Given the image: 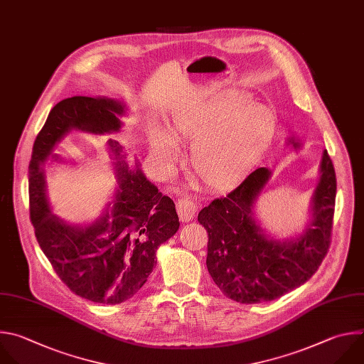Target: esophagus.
<instances>
[{"instance_id":"obj_1","label":"esophagus","mask_w":364,"mask_h":364,"mask_svg":"<svg viewBox=\"0 0 364 364\" xmlns=\"http://www.w3.org/2000/svg\"><path fill=\"white\" fill-rule=\"evenodd\" d=\"M176 209H178V215H179V220L182 223H189L193 220L195 213L198 212V206L196 202L192 200L188 196H182L181 199H178L176 202Z\"/></svg>"}]
</instances>
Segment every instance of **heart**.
<instances>
[{
	"mask_svg": "<svg viewBox=\"0 0 364 364\" xmlns=\"http://www.w3.org/2000/svg\"><path fill=\"white\" fill-rule=\"evenodd\" d=\"M275 130L271 112L247 95L232 99H199L178 107L169 119V133L152 126L149 139L165 172L181 158L174 141H189L191 164L213 189L237 183L259 159Z\"/></svg>",
	"mask_w": 364,
	"mask_h": 364,
	"instance_id": "1",
	"label": "heart"
}]
</instances>
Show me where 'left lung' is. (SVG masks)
Wrapping results in <instances>:
<instances>
[{"label":"left lung","instance_id":"1","mask_svg":"<svg viewBox=\"0 0 364 364\" xmlns=\"http://www.w3.org/2000/svg\"><path fill=\"white\" fill-rule=\"evenodd\" d=\"M288 144L300 149L296 137ZM318 182L310 198L309 221L289 238H275L258 220L255 205L271 179V169H255L227 198L205 206L198 221L208 232L206 267L218 288L241 304L279 299L303 285L327 254L336 203V172L323 152Z\"/></svg>","mask_w":364,"mask_h":364}]
</instances>
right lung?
Wrapping results in <instances>:
<instances>
[{
  "label": "right lung",
  "instance_id": "1",
  "mask_svg": "<svg viewBox=\"0 0 364 364\" xmlns=\"http://www.w3.org/2000/svg\"><path fill=\"white\" fill-rule=\"evenodd\" d=\"M127 112L122 100L75 96L58 102L36 137L28 165L30 218L38 245L55 274L82 299L120 304L137 294L156 265V251L179 230L175 203L164 196L124 148L106 140L117 188L100 216L89 224H68L48 200L46 166L61 164L54 148L71 132L112 134Z\"/></svg>",
  "mask_w": 364,
  "mask_h": 364
}]
</instances>
